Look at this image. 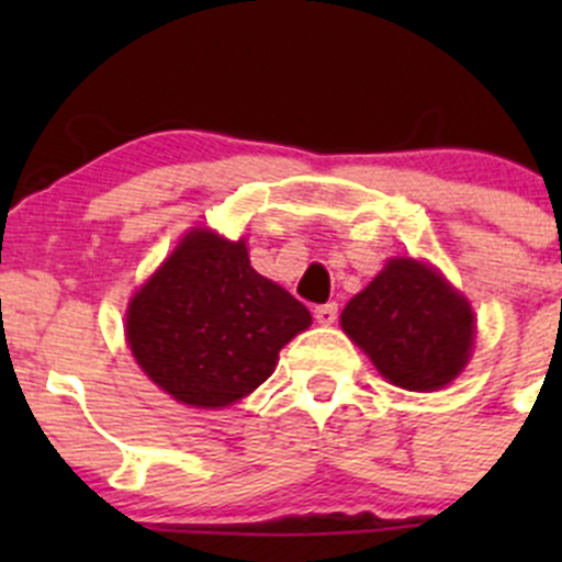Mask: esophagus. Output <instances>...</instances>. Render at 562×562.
<instances>
[{
	"mask_svg": "<svg viewBox=\"0 0 562 562\" xmlns=\"http://www.w3.org/2000/svg\"><path fill=\"white\" fill-rule=\"evenodd\" d=\"M315 321L321 323V326H331V323H337V304L328 302V304H321V307H315Z\"/></svg>",
	"mask_w": 562,
	"mask_h": 562,
	"instance_id": "esophagus-1",
	"label": "esophagus"
}]
</instances>
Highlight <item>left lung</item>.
<instances>
[{"label":"left lung","mask_w":562,"mask_h":562,"mask_svg":"<svg viewBox=\"0 0 562 562\" xmlns=\"http://www.w3.org/2000/svg\"><path fill=\"white\" fill-rule=\"evenodd\" d=\"M383 378L407 391L449 386L473 353L470 302L416 258H391L339 315Z\"/></svg>","instance_id":"8db88e82"}]
</instances>
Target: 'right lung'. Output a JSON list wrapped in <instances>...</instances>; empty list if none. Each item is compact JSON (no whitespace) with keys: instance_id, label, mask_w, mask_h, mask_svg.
Here are the masks:
<instances>
[{"instance_id":"add662e5","label":"right lung","mask_w":562,"mask_h":562,"mask_svg":"<svg viewBox=\"0 0 562 562\" xmlns=\"http://www.w3.org/2000/svg\"><path fill=\"white\" fill-rule=\"evenodd\" d=\"M310 323L299 299L249 266L245 239L195 228L130 299L124 334L176 402L225 407L252 394Z\"/></svg>"}]
</instances>
